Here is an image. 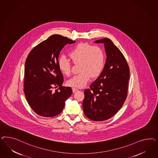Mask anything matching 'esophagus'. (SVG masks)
<instances>
[{
    "instance_id": "esophagus-1",
    "label": "esophagus",
    "mask_w": 158,
    "mask_h": 158,
    "mask_svg": "<svg viewBox=\"0 0 158 158\" xmlns=\"http://www.w3.org/2000/svg\"><path fill=\"white\" fill-rule=\"evenodd\" d=\"M72 91H73V93H75V92H77V90H78V89H77V88H76V87H72Z\"/></svg>"
}]
</instances>
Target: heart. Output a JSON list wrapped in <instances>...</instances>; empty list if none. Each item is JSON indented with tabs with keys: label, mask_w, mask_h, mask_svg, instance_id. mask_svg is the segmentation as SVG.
Masks as SVG:
<instances>
[{
	"label": "heart",
	"mask_w": 158,
	"mask_h": 158,
	"mask_svg": "<svg viewBox=\"0 0 158 158\" xmlns=\"http://www.w3.org/2000/svg\"><path fill=\"white\" fill-rule=\"evenodd\" d=\"M68 56L75 64H79L80 72L67 81V85L76 87L86 86L90 78L99 75L102 71L105 62V55L103 48L98 46L88 43H80L76 45L68 53ZM58 67L66 76L71 73V65L65 58L58 60Z\"/></svg>",
	"instance_id": "obj_1"
}]
</instances>
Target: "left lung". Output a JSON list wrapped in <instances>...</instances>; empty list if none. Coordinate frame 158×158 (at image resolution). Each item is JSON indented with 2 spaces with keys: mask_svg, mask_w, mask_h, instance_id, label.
Here are the masks:
<instances>
[{
  "mask_svg": "<svg viewBox=\"0 0 158 158\" xmlns=\"http://www.w3.org/2000/svg\"><path fill=\"white\" fill-rule=\"evenodd\" d=\"M94 43H104L106 60L100 76L84 91L83 109L89 119L103 121L112 118L123 105L130 69L124 56L110 39H101Z\"/></svg>",
  "mask_w": 158,
  "mask_h": 158,
  "instance_id": "left-lung-1",
  "label": "left lung"
}]
</instances>
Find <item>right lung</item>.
<instances>
[{
  "instance_id": "right-lung-1",
  "label": "right lung",
  "mask_w": 158,
  "mask_h": 158,
  "mask_svg": "<svg viewBox=\"0 0 158 158\" xmlns=\"http://www.w3.org/2000/svg\"><path fill=\"white\" fill-rule=\"evenodd\" d=\"M75 42L61 35H53L29 53L24 69V93L29 105L38 115L44 117L58 115L72 94L71 87L62 86L63 75L58 62L62 48ZM57 86L58 89L53 91V87Z\"/></svg>"
}]
</instances>
